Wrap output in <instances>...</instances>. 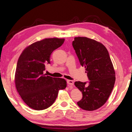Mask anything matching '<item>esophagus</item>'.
<instances>
[{
    "label": "esophagus",
    "mask_w": 132,
    "mask_h": 132,
    "mask_svg": "<svg viewBox=\"0 0 132 132\" xmlns=\"http://www.w3.org/2000/svg\"><path fill=\"white\" fill-rule=\"evenodd\" d=\"M67 83L70 86H73L74 85V81H72V80H67Z\"/></svg>",
    "instance_id": "1"
}]
</instances>
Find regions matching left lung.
Here are the masks:
<instances>
[{
    "instance_id": "1",
    "label": "left lung",
    "mask_w": 132,
    "mask_h": 132,
    "mask_svg": "<svg viewBox=\"0 0 132 132\" xmlns=\"http://www.w3.org/2000/svg\"><path fill=\"white\" fill-rule=\"evenodd\" d=\"M72 45L89 79L87 84L80 81L74 83L83 95L77 104L85 110H97L107 101L116 81L109 53L101 43L86 37H75Z\"/></svg>"
}]
</instances>
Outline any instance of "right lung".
I'll list each match as a JSON object with an SVG mask.
<instances>
[{
  "label": "right lung",
  "instance_id": "add662e5",
  "mask_svg": "<svg viewBox=\"0 0 132 132\" xmlns=\"http://www.w3.org/2000/svg\"><path fill=\"white\" fill-rule=\"evenodd\" d=\"M64 39L46 38L27 46L18 59L15 74V86L23 101L36 110L47 109L53 104L59 90L64 89L66 80L46 76L45 65L50 55L60 47Z\"/></svg>",
  "mask_w": 132,
  "mask_h": 132
}]
</instances>
